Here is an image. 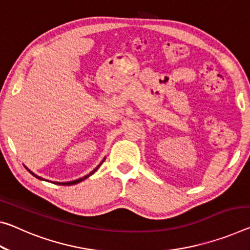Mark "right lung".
I'll return each instance as SVG.
<instances>
[{"instance_id": "add662e5", "label": "right lung", "mask_w": 250, "mask_h": 250, "mask_svg": "<svg viewBox=\"0 0 250 250\" xmlns=\"http://www.w3.org/2000/svg\"><path fill=\"white\" fill-rule=\"evenodd\" d=\"M104 159L102 160V162H104ZM102 162H101L100 165L98 166V167H97L96 169H93L92 171H91V172L89 173V175H86V176H84V177H82V178H80V179H77V180H73V181H68V182H53V181H52V182H53V184H55V185H62V186H72V185H77V184H79V182H81V181H83V180H84V179H86V178L90 177L91 175H93V173L96 172L97 170L99 169V167H100V166L102 165ZM26 169H27V168H26ZM27 170H29V172H30V173H32V175H33L35 178H38V179H40V180H44V179H43V178L39 177V176L35 175V173H33L32 171H31L30 169H27ZM45 181H47V180H45Z\"/></svg>"}]
</instances>
